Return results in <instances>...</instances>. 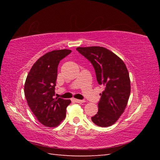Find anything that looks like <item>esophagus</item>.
Returning a JSON list of instances; mask_svg holds the SVG:
<instances>
[{
	"mask_svg": "<svg viewBox=\"0 0 160 160\" xmlns=\"http://www.w3.org/2000/svg\"><path fill=\"white\" fill-rule=\"evenodd\" d=\"M72 101H74L75 102H76V103H83V102H85L84 100H80V99H72Z\"/></svg>",
	"mask_w": 160,
	"mask_h": 160,
	"instance_id": "esophagus-1",
	"label": "esophagus"
}]
</instances>
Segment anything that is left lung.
<instances>
[{
    "label": "left lung",
    "mask_w": 160,
    "mask_h": 160,
    "mask_svg": "<svg viewBox=\"0 0 160 160\" xmlns=\"http://www.w3.org/2000/svg\"><path fill=\"white\" fill-rule=\"evenodd\" d=\"M76 50L93 65L97 82L104 88L100 94L98 112L92 121L101 127L112 126L125 111L131 94V80L126 64L104 47H78Z\"/></svg>",
    "instance_id": "1"
}]
</instances>
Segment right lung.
<instances>
[{
    "label": "right lung",
    "instance_id": "right-lung-1",
    "mask_svg": "<svg viewBox=\"0 0 160 160\" xmlns=\"http://www.w3.org/2000/svg\"><path fill=\"white\" fill-rule=\"evenodd\" d=\"M70 52L61 49L45 53L34 63L26 78L24 91L28 106L37 120L47 127L58 126L71 102L54 97L59 62Z\"/></svg>",
    "mask_w": 160,
    "mask_h": 160
}]
</instances>
